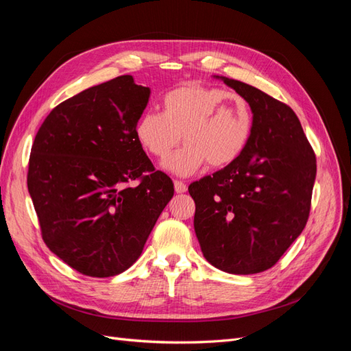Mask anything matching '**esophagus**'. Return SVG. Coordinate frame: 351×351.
<instances>
[{
	"label": "esophagus",
	"instance_id": "34e87169",
	"mask_svg": "<svg viewBox=\"0 0 351 351\" xmlns=\"http://www.w3.org/2000/svg\"><path fill=\"white\" fill-rule=\"evenodd\" d=\"M174 189H176V192H177V193H186V192H187V186H186V183H183V182H178V180H176V182H174Z\"/></svg>",
	"mask_w": 351,
	"mask_h": 351
}]
</instances>
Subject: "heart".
Here are the masks:
<instances>
[{
    "label": "heart",
    "mask_w": 351,
    "mask_h": 351,
    "mask_svg": "<svg viewBox=\"0 0 351 351\" xmlns=\"http://www.w3.org/2000/svg\"><path fill=\"white\" fill-rule=\"evenodd\" d=\"M252 129L253 117L246 99L224 89L190 83L164 95L162 112H142L134 134L143 149L161 161L173 154L183 136L186 145L164 167L187 177L206 162L212 168H224L237 161Z\"/></svg>",
    "instance_id": "b5f03b06"
}]
</instances>
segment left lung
<instances>
[{"label":"left lung","instance_id":"obj_1","mask_svg":"<svg viewBox=\"0 0 351 351\" xmlns=\"http://www.w3.org/2000/svg\"><path fill=\"white\" fill-rule=\"evenodd\" d=\"M221 79L247 101L253 129L237 161L189 186L205 259L237 275L267 271L309 218L316 158L294 111L265 92Z\"/></svg>","mask_w":351,"mask_h":351}]
</instances>
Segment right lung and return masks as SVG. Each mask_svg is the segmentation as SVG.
Instances as JSON below:
<instances>
[{
    "mask_svg": "<svg viewBox=\"0 0 351 351\" xmlns=\"http://www.w3.org/2000/svg\"><path fill=\"white\" fill-rule=\"evenodd\" d=\"M149 95L130 74L97 84L57 105L32 145L27 189L42 239L88 277L129 269L174 195L134 134Z\"/></svg>",
    "mask_w": 351,
    "mask_h": 351,
    "instance_id": "right-lung-1",
    "label": "right lung"
}]
</instances>
